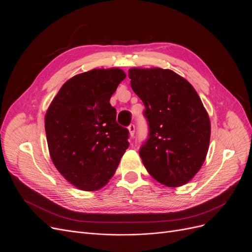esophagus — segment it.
Segmentation results:
<instances>
[{"instance_id":"obj_1","label":"esophagus","mask_w":252,"mask_h":252,"mask_svg":"<svg viewBox=\"0 0 252 252\" xmlns=\"http://www.w3.org/2000/svg\"><path fill=\"white\" fill-rule=\"evenodd\" d=\"M128 131H129V136L131 137H134V135H135V131H136V126H135V125H133V124H131L128 126Z\"/></svg>"}]
</instances>
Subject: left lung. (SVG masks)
<instances>
[{
  "label": "left lung",
  "instance_id": "8db88e82",
  "mask_svg": "<svg viewBox=\"0 0 252 252\" xmlns=\"http://www.w3.org/2000/svg\"><path fill=\"white\" fill-rule=\"evenodd\" d=\"M128 78L145 106L148 136L139 155L146 170L167 187L187 184L206 160L211 136L197 92L170 69L131 68Z\"/></svg>",
  "mask_w": 252,
  "mask_h": 252
}]
</instances>
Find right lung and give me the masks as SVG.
Returning <instances> with one entry per match:
<instances>
[{
    "instance_id": "obj_1",
    "label": "right lung",
    "mask_w": 252,
    "mask_h": 252,
    "mask_svg": "<svg viewBox=\"0 0 252 252\" xmlns=\"http://www.w3.org/2000/svg\"><path fill=\"white\" fill-rule=\"evenodd\" d=\"M126 73L92 69L69 79L45 114V134L56 168L74 187L95 191L114 175L129 143L116 121L112 94Z\"/></svg>"
}]
</instances>
